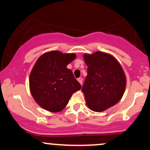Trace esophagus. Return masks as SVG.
Here are the masks:
<instances>
[{
	"instance_id": "1",
	"label": "esophagus",
	"mask_w": 150,
	"mask_h": 150,
	"mask_svg": "<svg viewBox=\"0 0 150 150\" xmlns=\"http://www.w3.org/2000/svg\"><path fill=\"white\" fill-rule=\"evenodd\" d=\"M77 81L80 82V85H82V77H79V78L77 79Z\"/></svg>"
}]
</instances>
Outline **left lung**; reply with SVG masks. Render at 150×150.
<instances>
[{"label": "left lung", "mask_w": 150, "mask_h": 150, "mask_svg": "<svg viewBox=\"0 0 150 150\" xmlns=\"http://www.w3.org/2000/svg\"><path fill=\"white\" fill-rule=\"evenodd\" d=\"M87 75L82 91L87 106L101 112L120 100L126 86V77L118 61L108 53L97 51L83 56Z\"/></svg>", "instance_id": "1"}]
</instances>
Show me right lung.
Instances as JSON below:
<instances>
[{"instance_id":"add662e5","label":"right lung","mask_w":150,"mask_h":150,"mask_svg":"<svg viewBox=\"0 0 150 150\" xmlns=\"http://www.w3.org/2000/svg\"><path fill=\"white\" fill-rule=\"evenodd\" d=\"M75 58V53L51 51L38 58L30 75V89L41 107L59 112L68 104L72 94L81 89L72 70L67 68Z\"/></svg>"}]
</instances>
